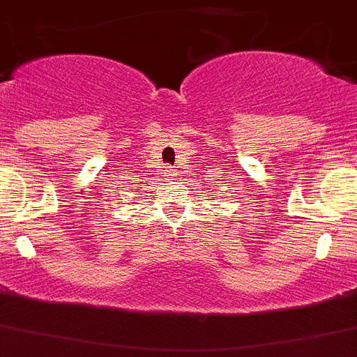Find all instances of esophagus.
<instances>
[{
	"mask_svg": "<svg viewBox=\"0 0 357 357\" xmlns=\"http://www.w3.org/2000/svg\"><path fill=\"white\" fill-rule=\"evenodd\" d=\"M167 172H172V171H171V167H169V171H167ZM169 176H171V174H169Z\"/></svg>",
	"mask_w": 357,
	"mask_h": 357,
	"instance_id": "obj_1",
	"label": "esophagus"
}]
</instances>
